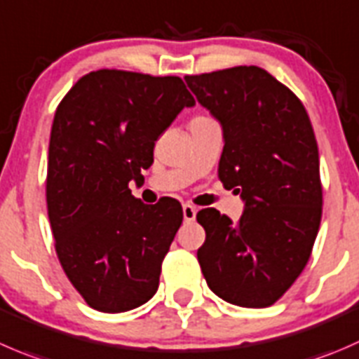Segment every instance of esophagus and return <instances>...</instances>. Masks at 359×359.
Wrapping results in <instances>:
<instances>
[{"instance_id": "esophagus-1", "label": "esophagus", "mask_w": 359, "mask_h": 359, "mask_svg": "<svg viewBox=\"0 0 359 359\" xmlns=\"http://www.w3.org/2000/svg\"><path fill=\"white\" fill-rule=\"evenodd\" d=\"M182 214H184V221L193 222L194 217H196V207H193V205H189V203H184Z\"/></svg>"}]
</instances>
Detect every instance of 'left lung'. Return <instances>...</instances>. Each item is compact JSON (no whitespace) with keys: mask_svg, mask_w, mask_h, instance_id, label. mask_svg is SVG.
Wrapping results in <instances>:
<instances>
[{"mask_svg":"<svg viewBox=\"0 0 359 359\" xmlns=\"http://www.w3.org/2000/svg\"><path fill=\"white\" fill-rule=\"evenodd\" d=\"M198 103L222 128L219 179L243 200L236 224L215 208L196 219L207 238L198 261L224 302L276 304L311 257L323 212L319 152L307 110L257 66L184 76Z\"/></svg>","mask_w":359,"mask_h":359,"instance_id":"obj_1","label":"left lung"}]
</instances>
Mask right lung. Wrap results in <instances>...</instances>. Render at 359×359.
Returning <instances> with one entry per match:
<instances>
[{
	"mask_svg": "<svg viewBox=\"0 0 359 359\" xmlns=\"http://www.w3.org/2000/svg\"><path fill=\"white\" fill-rule=\"evenodd\" d=\"M193 105L179 76L98 69L83 75L55 110L48 221L66 277L96 311H131L158 291L182 207L173 198L142 203L128 184L144 179L154 142Z\"/></svg>",
	"mask_w": 359,
	"mask_h": 359,
	"instance_id": "1",
	"label": "right lung"
}]
</instances>
